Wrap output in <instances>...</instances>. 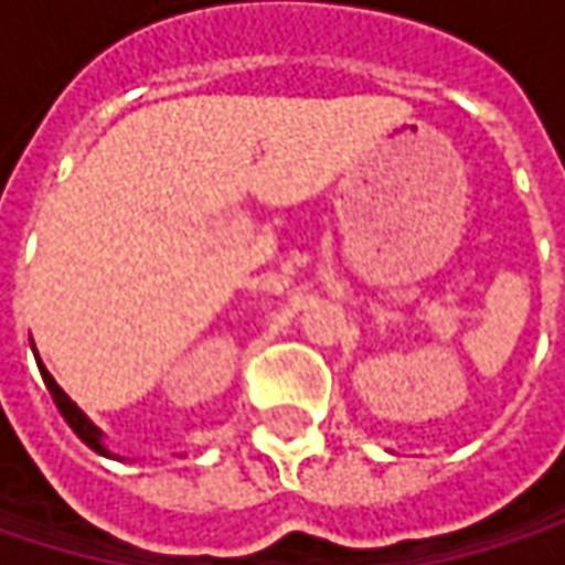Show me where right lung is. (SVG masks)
<instances>
[{"mask_svg":"<svg viewBox=\"0 0 565 565\" xmlns=\"http://www.w3.org/2000/svg\"><path fill=\"white\" fill-rule=\"evenodd\" d=\"M32 350H35V347H32ZM39 370H42V380H45L49 393H52V398H55L57 412H61V415H64V422L74 428V435H77V438H81L87 448H94L97 455H107V458H114V455L104 448V431H100V428H97V425H94V422H90V418H87V415H84V412H81V408H77V405L67 398V393H64L55 380H52V373L42 366V360H39Z\"/></svg>","mask_w":565,"mask_h":565,"instance_id":"add662e5","label":"right lung"}]
</instances>
